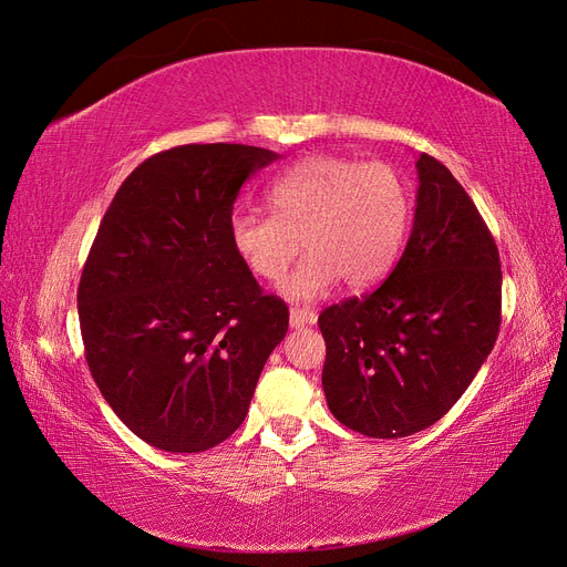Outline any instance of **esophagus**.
<instances>
[{
    "mask_svg": "<svg viewBox=\"0 0 567 567\" xmlns=\"http://www.w3.org/2000/svg\"><path fill=\"white\" fill-rule=\"evenodd\" d=\"M317 321L315 310H305V307H293L290 310V329H302V326H310Z\"/></svg>",
    "mask_w": 567,
    "mask_h": 567,
    "instance_id": "obj_1",
    "label": "esophagus"
}]
</instances>
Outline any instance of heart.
<instances>
[{
	"instance_id": "1",
	"label": "heart",
	"mask_w": 567,
	"mask_h": 567,
	"mask_svg": "<svg viewBox=\"0 0 567 567\" xmlns=\"http://www.w3.org/2000/svg\"><path fill=\"white\" fill-rule=\"evenodd\" d=\"M270 215L236 208L229 241L262 281H277L302 248L307 255L281 284L288 300L312 302L346 281L371 288L388 277L406 241L411 203L385 163L310 156L267 188Z\"/></svg>"
}]
</instances>
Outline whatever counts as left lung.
Listing matches in <instances>:
<instances>
[{
	"instance_id": "left-lung-1",
	"label": "left lung",
	"mask_w": 567,
	"mask_h": 567,
	"mask_svg": "<svg viewBox=\"0 0 567 567\" xmlns=\"http://www.w3.org/2000/svg\"><path fill=\"white\" fill-rule=\"evenodd\" d=\"M414 227L390 277L319 315L331 414L367 437L414 435L456 404L502 323L499 250L475 203L427 153Z\"/></svg>"
}]
</instances>
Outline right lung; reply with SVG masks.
<instances>
[{"label": "right lung", "instance_id": "obj_1", "mask_svg": "<svg viewBox=\"0 0 567 567\" xmlns=\"http://www.w3.org/2000/svg\"><path fill=\"white\" fill-rule=\"evenodd\" d=\"M281 158L186 144L117 188L82 269L84 354L104 400L151 447L196 454L244 423L288 307L262 296L229 241L248 177Z\"/></svg>", "mask_w": 567, "mask_h": 567}]
</instances>
